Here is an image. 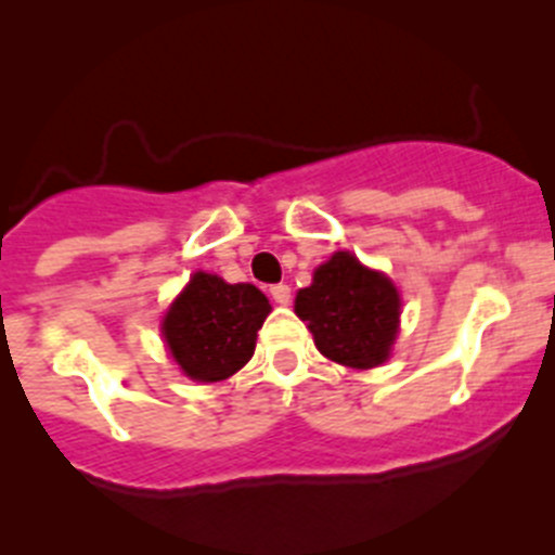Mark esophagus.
Returning a JSON list of instances; mask_svg holds the SVG:
<instances>
[{
	"label": "esophagus",
	"instance_id": "obj_1",
	"mask_svg": "<svg viewBox=\"0 0 555 555\" xmlns=\"http://www.w3.org/2000/svg\"><path fill=\"white\" fill-rule=\"evenodd\" d=\"M269 294H272V300L278 302V306H288V300H292V288H288L286 283H274V286H269Z\"/></svg>",
	"mask_w": 555,
	"mask_h": 555
}]
</instances>
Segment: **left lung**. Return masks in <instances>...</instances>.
Masks as SVG:
<instances>
[{
  "instance_id": "8db88e82",
  "label": "left lung",
  "mask_w": 555,
  "mask_h": 555,
  "mask_svg": "<svg viewBox=\"0 0 555 555\" xmlns=\"http://www.w3.org/2000/svg\"><path fill=\"white\" fill-rule=\"evenodd\" d=\"M294 311L308 322L320 352L336 364L370 370L384 364L397 336L400 294L389 278L361 267L356 255L336 253L300 288Z\"/></svg>"
}]
</instances>
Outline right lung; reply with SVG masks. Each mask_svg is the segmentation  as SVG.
I'll return each instance as SVG.
<instances>
[{"label":"right lung","mask_w":555,"mask_h":555,"mask_svg":"<svg viewBox=\"0 0 555 555\" xmlns=\"http://www.w3.org/2000/svg\"><path fill=\"white\" fill-rule=\"evenodd\" d=\"M269 311L267 297L249 283L197 272L166 313L164 338L185 375L217 384L253 358Z\"/></svg>","instance_id":"1"}]
</instances>
